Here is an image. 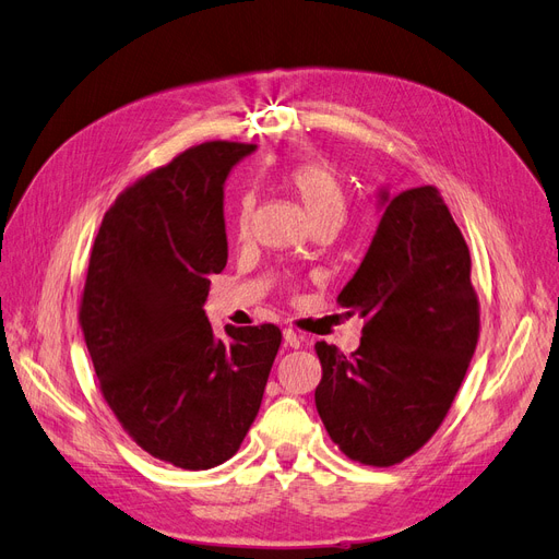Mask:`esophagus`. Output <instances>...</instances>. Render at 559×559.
<instances>
[{"instance_id": "esophagus-1", "label": "esophagus", "mask_w": 559, "mask_h": 559, "mask_svg": "<svg viewBox=\"0 0 559 559\" xmlns=\"http://www.w3.org/2000/svg\"><path fill=\"white\" fill-rule=\"evenodd\" d=\"M284 343L289 345V347H294V349H298L302 341H300V335L294 329H284Z\"/></svg>"}]
</instances>
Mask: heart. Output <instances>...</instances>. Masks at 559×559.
I'll return each instance as SVG.
<instances>
[{
	"instance_id": "obj_1",
	"label": "heart",
	"mask_w": 559,
	"mask_h": 559,
	"mask_svg": "<svg viewBox=\"0 0 559 559\" xmlns=\"http://www.w3.org/2000/svg\"><path fill=\"white\" fill-rule=\"evenodd\" d=\"M284 181L289 189L300 198L306 205L312 224H333L337 226L345 216V191L337 175L331 170L326 163L319 160H300L292 167H286ZM253 195L242 193L238 200V210H235V233L245 238L251 226L253 214Z\"/></svg>"
}]
</instances>
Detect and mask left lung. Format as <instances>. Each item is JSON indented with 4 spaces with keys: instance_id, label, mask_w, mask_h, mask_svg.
<instances>
[{
    "instance_id": "1",
    "label": "left lung",
    "mask_w": 559,
    "mask_h": 559,
    "mask_svg": "<svg viewBox=\"0 0 559 559\" xmlns=\"http://www.w3.org/2000/svg\"><path fill=\"white\" fill-rule=\"evenodd\" d=\"M384 214L337 302L361 314L352 354L317 343L314 403L331 441L366 466H394L443 425L480 335L460 226L436 186L382 193Z\"/></svg>"
}]
</instances>
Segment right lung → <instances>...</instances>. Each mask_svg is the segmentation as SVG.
Masks as SVG:
<instances>
[{"label":"right lung","mask_w":559,"mask_h":559,"mask_svg":"<svg viewBox=\"0 0 559 559\" xmlns=\"http://www.w3.org/2000/svg\"><path fill=\"white\" fill-rule=\"evenodd\" d=\"M257 144L202 142L140 177L97 230L79 324L107 405L144 452L224 464L257 419L282 345L275 324L212 331L210 277L228 261L224 181Z\"/></svg>","instance_id":"right-lung-1"}]
</instances>
